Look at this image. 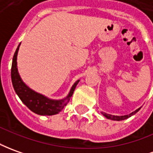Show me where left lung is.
I'll return each mask as SVG.
<instances>
[{"label":"left lung","instance_id":"left-lung-1","mask_svg":"<svg viewBox=\"0 0 153 153\" xmlns=\"http://www.w3.org/2000/svg\"><path fill=\"white\" fill-rule=\"evenodd\" d=\"M141 109V107H139L137 108V110H135L134 111H132L131 112L130 114H127V115H124V116H115V115H111L108 114V113H106V112H104V111H101V113L107 119H110V120H113V121H123V120H125V119H127L128 117H131V116H133L135 115L139 110Z\"/></svg>","mask_w":153,"mask_h":153}]
</instances>
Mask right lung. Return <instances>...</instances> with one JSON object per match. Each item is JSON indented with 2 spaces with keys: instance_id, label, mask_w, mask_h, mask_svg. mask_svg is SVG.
I'll use <instances>...</instances> for the list:
<instances>
[{
  "instance_id": "obj_1",
  "label": "right lung",
  "mask_w": 153,
  "mask_h": 153,
  "mask_svg": "<svg viewBox=\"0 0 153 153\" xmlns=\"http://www.w3.org/2000/svg\"><path fill=\"white\" fill-rule=\"evenodd\" d=\"M20 46L21 43L16 48L12 59L11 71H10L11 82L16 93L17 94L19 98L22 100V102L36 114L41 115V116H51V115L57 114L69 102L70 98L74 92L75 88L80 82V80L75 82L72 87H71L67 96L62 99H59V100L51 99L44 95L35 91L22 81L21 76L19 74L16 60H17Z\"/></svg>"
}]
</instances>
